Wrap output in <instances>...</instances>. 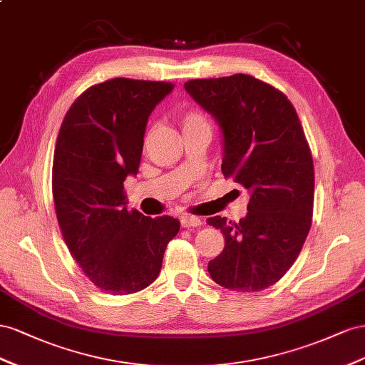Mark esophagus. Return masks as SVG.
<instances>
[{"mask_svg": "<svg viewBox=\"0 0 365 365\" xmlns=\"http://www.w3.org/2000/svg\"><path fill=\"white\" fill-rule=\"evenodd\" d=\"M180 223L183 227H197L202 225V220L200 217H195V215H182Z\"/></svg>", "mask_w": 365, "mask_h": 365, "instance_id": "34e87169", "label": "esophagus"}]
</instances>
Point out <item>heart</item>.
Masks as SVG:
<instances>
[{"mask_svg": "<svg viewBox=\"0 0 365 365\" xmlns=\"http://www.w3.org/2000/svg\"><path fill=\"white\" fill-rule=\"evenodd\" d=\"M180 123L183 133L188 131H197V130H211L210 128V122L205 118V114L200 110L190 108L185 110L180 114Z\"/></svg>", "mask_w": 365, "mask_h": 365, "instance_id": "obj_1", "label": "heart"}]
</instances>
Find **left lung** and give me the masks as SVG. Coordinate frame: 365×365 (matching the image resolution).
<instances>
[{"instance_id":"1","label":"left lung","mask_w":365,"mask_h":365,"mask_svg":"<svg viewBox=\"0 0 365 365\" xmlns=\"http://www.w3.org/2000/svg\"><path fill=\"white\" fill-rule=\"evenodd\" d=\"M185 90L222 130V173L251 194L238 223L206 220L225 235L207 272L237 292L267 289L295 263L314 214V160L298 114L284 93L243 73L192 79Z\"/></svg>"}]
</instances>
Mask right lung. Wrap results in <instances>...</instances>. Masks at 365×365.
<instances>
[{"label":"right lung","mask_w":365,"mask_h":365,"mask_svg":"<svg viewBox=\"0 0 365 365\" xmlns=\"http://www.w3.org/2000/svg\"><path fill=\"white\" fill-rule=\"evenodd\" d=\"M174 84L114 78L73 102L56 139L51 191L62 237L102 292L128 295L158 278L180 223L127 210L123 180L138 174L151 111Z\"/></svg>","instance_id":"obj_1"}]
</instances>
